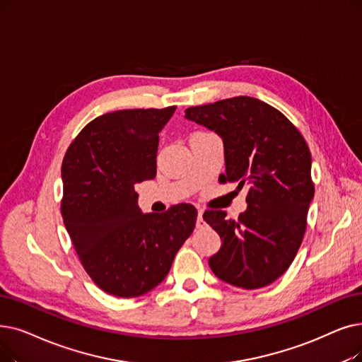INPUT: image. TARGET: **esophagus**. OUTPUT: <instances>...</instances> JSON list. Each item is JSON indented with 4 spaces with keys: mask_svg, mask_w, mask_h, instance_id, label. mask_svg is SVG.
<instances>
[{
    "mask_svg": "<svg viewBox=\"0 0 362 362\" xmlns=\"http://www.w3.org/2000/svg\"><path fill=\"white\" fill-rule=\"evenodd\" d=\"M206 222H204V218H202V211L199 210L198 211V217H197V228L198 229H202V228H206Z\"/></svg>",
    "mask_w": 362,
    "mask_h": 362,
    "instance_id": "obj_1",
    "label": "esophagus"
}]
</instances>
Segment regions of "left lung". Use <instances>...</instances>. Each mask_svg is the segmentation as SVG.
<instances>
[{
	"label": "left lung",
	"instance_id": "1",
	"mask_svg": "<svg viewBox=\"0 0 362 362\" xmlns=\"http://www.w3.org/2000/svg\"><path fill=\"white\" fill-rule=\"evenodd\" d=\"M185 118L222 139L220 182H237L240 189L250 185L247 209L237 220L220 210L202 216L222 240L209 259L211 271L245 290L272 284L297 255L315 194L303 136L275 107L248 96L187 107Z\"/></svg>",
	"mask_w": 362,
	"mask_h": 362
}]
</instances>
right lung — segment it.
Wrapping results in <instances>:
<instances>
[{
  "label": "right lung",
  "instance_id": "1",
  "mask_svg": "<svg viewBox=\"0 0 362 362\" xmlns=\"http://www.w3.org/2000/svg\"><path fill=\"white\" fill-rule=\"evenodd\" d=\"M175 111L105 114L86 125L62 163L65 228L86 272L117 297L161 284L197 223L191 204L145 214L134 191L136 183L155 177L160 133Z\"/></svg>",
  "mask_w": 362,
  "mask_h": 362
}]
</instances>
